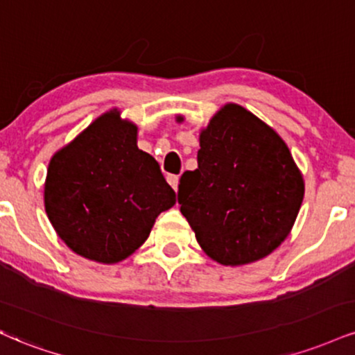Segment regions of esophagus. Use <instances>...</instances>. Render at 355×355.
I'll list each match as a JSON object with an SVG mask.
<instances>
[{
	"label": "esophagus",
	"instance_id": "obj_1",
	"mask_svg": "<svg viewBox=\"0 0 355 355\" xmlns=\"http://www.w3.org/2000/svg\"><path fill=\"white\" fill-rule=\"evenodd\" d=\"M166 182L172 185L173 190L178 189V175H168V177H166Z\"/></svg>",
	"mask_w": 355,
	"mask_h": 355
}]
</instances>
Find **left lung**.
Masks as SVG:
<instances>
[{
	"label": "left lung",
	"mask_w": 355,
	"mask_h": 355,
	"mask_svg": "<svg viewBox=\"0 0 355 355\" xmlns=\"http://www.w3.org/2000/svg\"><path fill=\"white\" fill-rule=\"evenodd\" d=\"M198 168L178 185L182 215L200 246L225 266L276 250L300 213L304 182L288 145L241 105L228 104L200 135Z\"/></svg>",
	"instance_id": "obj_1"
}]
</instances>
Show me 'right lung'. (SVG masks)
<instances>
[{
	"label": "right lung",
	"mask_w": 355,
	"mask_h": 355,
	"mask_svg": "<svg viewBox=\"0 0 355 355\" xmlns=\"http://www.w3.org/2000/svg\"><path fill=\"white\" fill-rule=\"evenodd\" d=\"M46 211L74 253L117 263L147 240L175 205L159 162L137 147V127L104 114L49 162Z\"/></svg>",
	"instance_id": "right-lung-1"
}]
</instances>
